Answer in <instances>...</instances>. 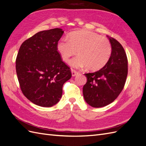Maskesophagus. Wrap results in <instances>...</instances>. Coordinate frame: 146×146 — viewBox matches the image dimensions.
<instances>
[{
    "label": "esophagus",
    "instance_id": "34e87169",
    "mask_svg": "<svg viewBox=\"0 0 146 146\" xmlns=\"http://www.w3.org/2000/svg\"><path fill=\"white\" fill-rule=\"evenodd\" d=\"M71 73H72V76H76V75L78 74V72H77V70H75L74 69L71 70Z\"/></svg>",
    "mask_w": 146,
    "mask_h": 146
}]
</instances>
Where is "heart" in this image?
I'll use <instances>...</instances> for the list:
<instances>
[{
  "mask_svg": "<svg viewBox=\"0 0 146 146\" xmlns=\"http://www.w3.org/2000/svg\"><path fill=\"white\" fill-rule=\"evenodd\" d=\"M57 51L64 62L70 57H76L70 61L74 68L87 66L90 70L103 68L108 61L112 52L111 43L107 38L88 30L74 31L69 34V39H61L57 43Z\"/></svg>",
  "mask_w": 146,
  "mask_h": 146,
  "instance_id": "obj_1",
  "label": "heart"
}]
</instances>
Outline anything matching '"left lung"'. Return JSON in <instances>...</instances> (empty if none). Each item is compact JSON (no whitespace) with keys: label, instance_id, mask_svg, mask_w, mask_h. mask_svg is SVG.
Returning a JSON list of instances; mask_svg holds the SVG:
<instances>
[{"label":"left lung","instance_id":"1","mask_svg":"<svg viewBox=\"0 0 146 146\" xmlns=\"http://www.w3.org/2000/svg\"><path fill=\"white\" fill-rule=\"evenodd\" d=\"M112 52L104 67L98 71L85 74L87 82L83 88L86 103L100 108L112 103L122 91L128 74V60L125 52L116 39L109 38Z\"/></svg>","mask_w":146,"mask_h":146}]
</instances>
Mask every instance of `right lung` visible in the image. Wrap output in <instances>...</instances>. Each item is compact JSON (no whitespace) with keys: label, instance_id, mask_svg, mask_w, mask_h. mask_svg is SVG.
<instances>
[{"label":"right lung","instance_id":"obj_1","mask_svg":"<svg viewBox=\"0 0 146 146\" xmlns=\"http://www.w3.org/2000/svg\"><path fill=\"white\" fill-rule=\"evenodd\" d=\"M61 29L39 32L21 46L16 70L23 94L34 104L50 107L60 101L63 84L71 78L70 68L57 51Z\"/></svg>","mask_w":146,"mask_h":146}]
</instances>
